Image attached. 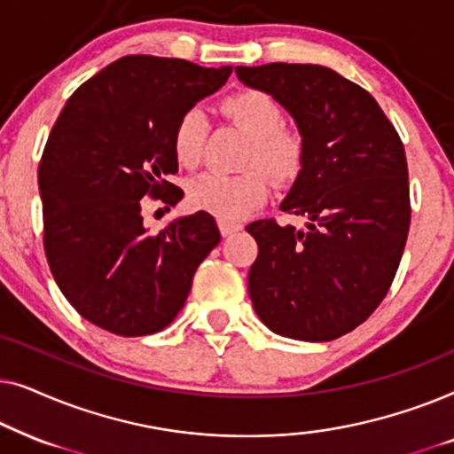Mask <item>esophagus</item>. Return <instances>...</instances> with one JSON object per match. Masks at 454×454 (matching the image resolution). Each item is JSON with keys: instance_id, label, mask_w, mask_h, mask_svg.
<instances>
[{"instance_id": "esophagus-1", "label": "esophagus", "mask_w": 454, "mask_h": 454, "mask_svg": "<svg viewBox=\"0 0 454 454\" xmlns=\"http://www.w3.org/2000/svg\"><path fill=\"white\" fill-rule=\"evenodd\" d=\"M219 229H221V235H223V238H229V235H233V233L241 231V225H239V223H235V221L219 219Z\"/></svg>"}]
</instances>
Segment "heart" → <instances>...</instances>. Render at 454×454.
Wrapping results in <instances>:
<instances>
[{
    "instance_id": "heart-1",
    "label": "heart",
    "mask_w": 454,
    "mask_h": 454,
    "mask_svg": "<svg viewBox=\"0 0 454 454\" xmlns=\"http://www.w3.org/2000/svg\"><path fill=\"white\" fill-rule=\"evenodd\" d=\"M223 115L250 136L244 167L238 176L202 173L188 185L192 207L225 221L246 216L266 200L270 182L285 185L300 177L306 163V140L294 128L283 126L285 114L275 97L258 89L238 90L221 101ZM207 140V117L200 109L182 114L173 129V153L182 167L200 163ZM267 173L264 174L263 171Z\"/></svg>"
}]
</instances>
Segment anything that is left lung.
Instances as JSON below:
<instances>
[{
	"mask_svg": "<svg viewBox=\"0 0 454 454\" xmlns=\"http://www.w3.org/2000/svg\"><path fill=\"white\" fill-rule=\"evenodd\" d=\"M235 74L294 115L306 163L283 213L306 229L254 221L247 289L272 333L322 343L370 318L388 294L411 223L405 148L376 98L331 67L238 66Z\"/></svg>",
	"mask_w": 454,
	"mask_h": 454,
	"instance_id": "1",
	"label": "left lung"
}]
</instances>
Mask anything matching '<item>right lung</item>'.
Segmentation results:
<instances>
[{
    "label": "right lung",
    "mask_w": 454,
    "mask_h": 454,
    "mask_svg": "<svg viewBox=\"0 0 454 454\" xmlns=\"http://www.w3.org/2000/svg\"><path fill=\"white\" fill-rule=\"evenodd\" d=\"M231 67L126 55L67 98L39 163L43 247L74 309L120 337L163 331L192 278L221 241L204 210L151 233V198L176 207L182 188L173 129L182 114L227 82Z\"/></svg>",
    "instance_id": "obj_1"
}]
</instances>
